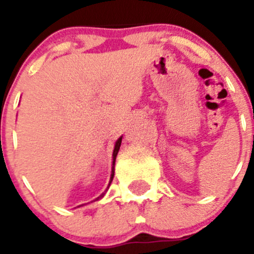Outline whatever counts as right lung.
<instances>
[{
  "label": "right lung",
  "mask_w": 254,
  "mask_h": 254,
  "mask_svg": "<svg viewBox=\"0 0 254 254\" xmlns=\"http://www.w3.org/2000/svg\"><path fill=\"white\" fill-rule=\"evenodd\" d=\"M122 140H123V136H120L119 139L117 140V141H115V145H114V150H113V163H112V173H111V179H109V184H108V187H107V189L109 188V186H111V183H112V181H113V178H114V171H115V168H114V166H115V158H117V155H118V152H119V148H120V145H122ZM107 189H106V191H107ZM106 191H104V193H102L101 195L98 196V198H96L94 199V200H92V201H97V200H99V199H102L104 196V194H106ZM91 201V203H92ZM87 204H89V203H87ZM87 204H82V205H78V206H76V207H81V206H84V205H87Z\"/></svg>",
  "instance_id": "obj_1"
}]
</instances>
